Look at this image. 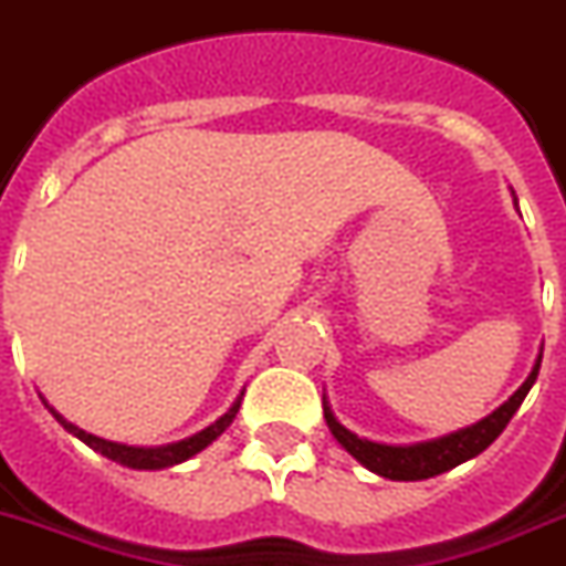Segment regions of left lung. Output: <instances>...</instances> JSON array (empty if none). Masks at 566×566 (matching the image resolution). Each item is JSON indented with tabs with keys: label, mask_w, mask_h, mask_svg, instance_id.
<instances>
[{
	"label": "left lung",
	"mask_w": 566,
	"mask_h": 566,
	"mask_svg": "<svg viewBox=\"0 0 566 566\" xmlns=\"http://www.w3.org/2000/svg\"><path fill=\"white\" fill-rule=\"evenodd\" d=\"M537 369H541V357H537L535 369H532V375L526 378V384H523L500 410H494L489 418L476 421L474 427H465V430L444 436V439H436V442L410 444V448L366 442V439H360V436H355L352 430H346V427L339 424L337 418H334V412L328 410V403H323L325 421H328V430L334 433V439H337L360 465H366L369 471H375V474L387 476V480H427V476L444 474L450 468H457L462 465V462H468V459L480 457L482 450L489 448V444L506 430V424L512 421V416L517 412L523 398L530 395L532 384H535L537 378Z\"/></svg>",
	"instance_id": "left-lung-1"
}]
</instances>
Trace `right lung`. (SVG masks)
I'll use <instances>...</instances> for the list:
<instances>
[{"mask_svg":"<svg viewBox=\"0 0 566 566\" xmlns=\"http://www.w3.org/2000/svg\"><path fill=\"white\" fill-rule=\"evenodd\" d=\"M238 407H241V401L232 403V410H229L223 418H218L211 427H206L203 433L191 436V439H182V442L177 444H165V448H127V444L107 442V439H98V436L86 433V430L75 427L72 421H66V418L60 416V412H54L52 407H49V410H52V416L57 418L60 424L66 427L69 433L77 436L81 442L90 444V448L98 450V453H104V457L113 459V462H118V465L139 468V471H156V468H168V465H177V462H186L188 457H195V453H200L206 444L214 442V439H218L229 424H232Z\"/></svg>","mask_w":566,"mask_h":566,"instance_id":"add662e5","label":"right lung"}]
</instances>
